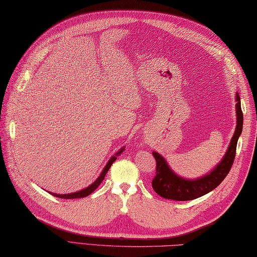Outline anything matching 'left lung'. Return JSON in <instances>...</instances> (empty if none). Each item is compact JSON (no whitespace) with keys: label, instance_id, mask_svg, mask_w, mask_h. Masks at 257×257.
Instances as JSON below:
<instances>
[{"label":"left lung","instance_id":"left-lung-1","mask_svg":"<svg viewBox=\"0 0 257 257\" xmlns=\"http://www.w3.org/2000/svg\"><path fill=\"white\" fill-rule=\"evenodd\" d=\"M236 101V127L234 132L231 143L225 152L222 160L217 163L215 168H213L209 173L204 174L198 179H184L178 176L172 169L169 167L165 158L158 152L154 151L157 170L156 177L152 180V188L156 193L169 200L176 201H189L193 200L206 193L211 192L219 185L224 178L230 172L233 165L234 158H235L236 145L238 137L242 134L243 129V113L241 109V99L238 94L235 96Z\"/></svg>","mask_w":257,"mask_h":257}]
</instances>
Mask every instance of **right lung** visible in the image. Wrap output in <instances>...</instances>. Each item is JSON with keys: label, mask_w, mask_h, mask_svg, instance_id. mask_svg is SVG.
I'll use <instances>...</instances> for the list:
<instances>
[{"label": "right lung", "mask_w": 257, "mask_h": 257, "mask_svg": "<svg viewBox=\"0 0 257 257\" xmlns=\"http://www.w3.org/2000/svg\"><path fill=\"white\" fill-rule=\"evenodd\" d=\"M123 150H124V147H122L121 149H120L118 152H116V154H114V155L110 158V159H109V161L107 162V165L105 166V168H103V170L101 171L100 176L98 177V178L95 180V181L92 182L90 185H88V187H87V188H85V189H83V190H79V191H77V192H73V193H67V194L52 193V194L57 196V198H61V199H78V198H85V196L89 195L90 193L94 192V191L98 188V185H99V184L102 182V180L105 179L106 173L108 172L109 168L111 167V165L114 162V160L117 159V157H118L119 155L122 154Z\"/></svg>", "instance_id": "1"}]
</instances>
